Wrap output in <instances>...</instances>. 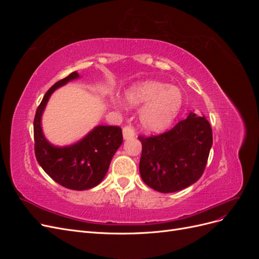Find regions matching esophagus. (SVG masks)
Segmentation results:
<instances>
[{
	"instance_id": "34e87169",
	"label": "esophagus",
	"mask_w": 259,
	"mask_h": 259,
	"mask_svg": "<svg viewBox=\"0 0 259 259\" xmlns=\"http://www.w3.org/2000/svg\"><path fill=\"white\" fill-rule=\"evenodd\" d=\"M135 136V130L132 126L131 124L125 125L123 127V137L124 139H130Z\"/></svg>"
}]
</instances>
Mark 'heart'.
Here are the masks:
<instances>
[{"label":"heart","mask_w":259,"mask_h":259,"mask_svg":"<svg viewBox=\"0 0 259 259\" xmlns=\"http://www.w3.org/2000/svg\"><path fill=\"white\" fill-rule=\"evenodd\" d=\"M183 93L176 86H168L158 81L140 82L126 93L130 106H144L140 120L150 131H161L167 127L177 116L183 106Z\"/></svg>","instance_id":"heart-1"}]
</instances>
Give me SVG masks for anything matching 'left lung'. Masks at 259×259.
Instances as JSON below:
<instances>
[{"label":"left lung","instance_id":"8db88e82","mask_svg":"<svg viewBox=\"0 0 259 259\" xmlns=\"http://www.w3.org/2000/svg\"><path fill=\"white\" fill-rule=\"evenodd\" d=\"M143 151L139 171L147 186L175 192L200 179L207 163L213 133L204 116L190 113L187 119L159 135L138 136Z\"/></svg>","mask_w":259,"mask_h":259}]
</instances>
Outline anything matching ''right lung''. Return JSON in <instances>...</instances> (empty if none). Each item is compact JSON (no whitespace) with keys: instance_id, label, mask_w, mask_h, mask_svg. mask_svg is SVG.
I'll return each mask as SVG.
<instances>
[{"instance_id":"1","label":"right lung","mask_w":259,"mask_h":259,"mask_svg":"<svg viewBox=\"0 0 259 259\" xmlns=\"http://www.w3.org/2000/svg\"><path fill=\"white\" fill-rule=\"evenodd\" d=\"M79 77L76 71L55 83L38 105L34 121L35 158L55 182L72 190H86L104 179L112 156L123 142L120 126H97L81 142L68 147H55L45 139L41 116L52 93L59 86Z\"/></svg>"}]
</instances>
